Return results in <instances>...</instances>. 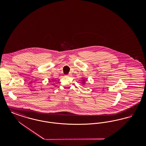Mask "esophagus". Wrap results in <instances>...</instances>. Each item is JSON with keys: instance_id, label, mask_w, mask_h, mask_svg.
Returning <instances> with one entry per match:
<instances>
[{"instance_id": "obj_1", "label": "esophagus", "mask_w": 146, "mask_h": 146, "mask_svg": "<svg viewBox=\"0 0 146 146\" xmlns=\"http://www.w3.org/2000/svg\"><path fill=\"white\" fill-rule=\"evenodd\" d=\"M72 73H69V74L67 75V76H72Z\"/></svg>"}]
</instances>
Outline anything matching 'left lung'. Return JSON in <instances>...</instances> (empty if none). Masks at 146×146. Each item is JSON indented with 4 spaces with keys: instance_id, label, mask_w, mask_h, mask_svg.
I'll return each mask as SVG.
<instances>
[{
    "instance_id": "left-lung-1",
    "label": "left lung",
    "mask_w": 146,
    "mask_h": 146,
    "mask_svg": "<svg viewBox=\"0 0 146 146\" xmlns=\"http://www.w3.org/2000/svg\"><path fill=\"white\" fill-rule=\"evenodd\" d=\"M85 80H84V79H83V83H82V84H85Z\"/></svg>"
}]
</instances>
